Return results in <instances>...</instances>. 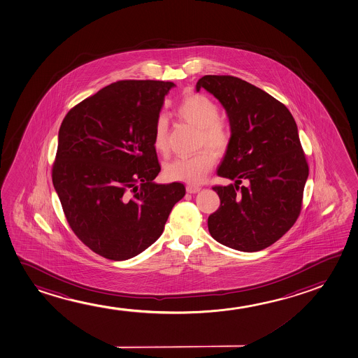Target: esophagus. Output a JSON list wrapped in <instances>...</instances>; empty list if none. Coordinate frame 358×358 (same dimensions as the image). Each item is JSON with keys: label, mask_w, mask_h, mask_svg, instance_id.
Instances as JSON below:
<instances>
[{"label": "esophagus", "mask_w": 358, "mask_h": 358, "mask_svg": "<svg viewBox=\"0 0 358 358\" xmlns=\"http://www.w3.org/2000/svg\"><path fill=\"white\" fill-rule=\"evenodd\" d=\"M187 192L188 193H197L201 191V187L199 186H192V185H188L186 187Z\"/></svg>", "instance_id": "1"}]
</instances>
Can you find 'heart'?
Segmentation results:
<instances>
[{
  "label": "heart",
  "instance_id": "heart-1",
  "mask_svg": "<svg viewBox=\"0 0 358 358\" xmlns=\"http://www.w3.org/2000/svg\"><path fill=\"white\" fill-rule=\"evenodd\" d=\"M182 120L199 129L198 145L208 146L222 152L228 149L231 141V129L225 120L219 118L218 104L201 94H187L177 107ZM154 148L159 152L167 151V120L160 115L155 122ZM215 164V154L209 149L199 151L196 155L170 161L165 166V175L171 181L199 183Z\"/></svg>",
  "mask_w": 358,
  "mask_h": 358
}]
</instances>
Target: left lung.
I'll list each match as a JSON object with an SVG mask.
<instances>
[{
    "instance_id": "1",
    "label": "left lung",
    "mask_w": 358,
    "mask_h": 358,
    "mask_svg": "<svg viewBox=\"0 0 358 358\" xmlns=\"http://www.w3.org/2000/svg\"><path fill=\"white\" fill-rule=\"evenodd\" d=\"M196 88L219 99L231 129L218 176L235 183L213 187L220 206L208 218L209 233L238 251L266 249L301 214L309 167L296 120L285 104L241 78L206 75ZM243 180L250 186L240 187Z\"/></svg>"
}]
</instances>
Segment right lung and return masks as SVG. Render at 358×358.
Wrapping results in <instances>:
<instances>
[{
	"mask_svg": "<svg viewBox=\"0 0 358 358\" xmlns=\"http://www.w3.org/2000/svg\"><path fill=\"white\" fill-rule=\"evenodd\" d=\"M170 81L122 80L69 110L59 129L52 185L70 228L106 259H131L154 244L181 182L157 185L155 122Z\"/></svg>",
	"mask_w": 358,
	"mask_h": 358,
	"instance_id": "1",
	"label": "right lung"
}]
</instances>
